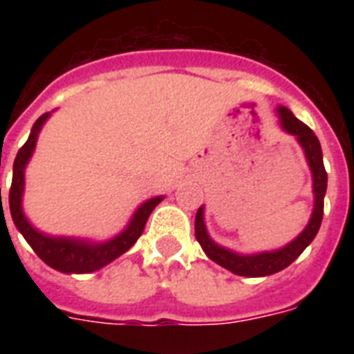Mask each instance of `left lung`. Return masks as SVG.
Wrapping results in <instances>:
<instances>
[{"label": "left lung", "mask_w": 354, "mask_h": 354, "mask_svg": "<svg viewBox=\"0 0 354 354\" xmlns=\"http://www.w3.org/2000/svg\"><path fill=\"white\" fill-rule=\"evenodd\" d=\"M281 118V124L286 132L296 136L299 145L305 150L308 165L313 171V182H314V211L310 216L308 226L303 230V233L297 239L286 244L281 250L275 252H264L257 253V255H239L233 253L226 248L218 246L211 241L207 232H205L204 224V207H200L196 211V218H194V235L196 241L200 242V246L204 248V252L207 253V257L211 261H215L216 264H221L226 270L233 272L236 275H244V277H264V275H272L275 272L285 270L286 266H290L303 250L314 241V236L318 233L319 226H322V218H324V198L325 191H327V172L324 167V154H322V145H319L316 133L310 128L301 122L294 113L285 106L277 108Z\"/></svg>", "instance_id": "8db88e82"}]
</instances>
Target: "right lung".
Returning <instances> with one entry per match:
<instances>
[{
  "mask_svg": "<svg viewBox=\"0 0 354 354\" xmlns=\"http://www.w3.org/2000/svg\"><path fill=\"white\" fill-rule=\"evenodd\" d=\"M47 118H49V113H44V115L36 119V122L32 124V130H30L29 139L25 141L24 147L16 154L12 169V183H10V191H8L10 215H12V221L19 230V233L25 236V241L29 242V246L35 250L36 255L44 263L49 264L51 268L58 270V272H64V274H90V272H95V270L106 266L108 263H112L113 259H118L119 255L128 252L136 244V241L143 233L145 224L149 221L150 213L163 200V196H156V198H150L149 202H145L136 211V215L132 216V222L128 224L127 230L121 235L115 236V239L102 242V244H91V242L66 239V236H49L36 232L35 227L29 224V221L25 218L24 211H21L24 171L36 147L38 132H40L41 124L46 122Z\"/></svg>",
  "mask_w": 354,
  "mask_h": 354,
  "instance_id": "right-lung-1",
  "label": "right lung"
}]
</instances>
